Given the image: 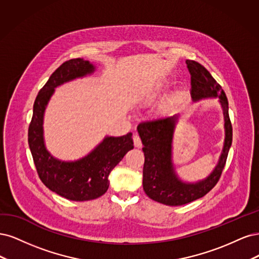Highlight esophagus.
Wrapping results in <instances>:
<instances>
[{
	"label": "esophagus",
	"mask_w": 259,
	"mask_h": 259,
	"mask_svg": "<svg viewBox=\"0 0 259 259\" xmlns=\"http://www.w3.org/2000/svg\"><path fill=\"white\" fill-rule=\"evenodd\" d=\"M133 144H135V146L138 147V148L142 147V142H141V139H140L139 135L133 136Z\"/></svg>",
	"instance_id": "esophagus-1"
}]
</instances>
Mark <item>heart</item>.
Masks as SVG:
<instances>
[{
    "instance_id": "obj_1",
    "label": "heart",
    "mask_w": 259,
    "mask_h": 259,
    "mask_svg": "<svg viewBox=\"0 0 259 259\" xmlns=\"http://www.w3.org/2000/svg\"><path fill=\"white\" fill-rule=\"evenodd\" d=\"M161 89V87H156V90L158 91V90H160Z\"/></svg>"
}]
</instances>
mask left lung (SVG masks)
I'll return each mask as SVG.
<instances>
[{"instance_id": "obj_1", "label": "left lung", "mask_w": 259, "mask_h": 259, "mask_svg": "<svg viewBox=\"0 0 259 259\" xmlns=\"http://www.w3.org/2000/svg\"><path fill=\"white\" fill-rule=\"evenodd\" d=\"M190 73V94L193 99L219 98L225 118V143L220 161L208 177L196 184H186L174 173L171 160V144L178 115L141 122L138 132L145 156L143 166V189L155 201L166 205H183L202 198L220 181L232 143V126L228 113V100L221 85L203 65L186 60Z\"/></svg>"}]
</instances>
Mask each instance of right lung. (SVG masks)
Listing matches in <instances>:
<instances>
[{
  "instance_id": "add662e5",
  "label": "right lung",
  "mask_w": 259,
  "mask_h": 259,
  "mask_svg": "<svg viewBox=\"0 0 259 259\" xmlns=\"http://www.w3.org/2000/svg\"><path fill=\"white\" fill-rule=\"evenodd\" d=\"M94 71L95 66L80 58L63 62L37 94L28 130L30 151L38 178L54 193L73 201H87L104 195L110 185L108 175L133 148L129 132L118 138H105L88 156L74 162L55 159L47 152L43 139V116L55 88Z\"/></svg>"
}]
</instances>
